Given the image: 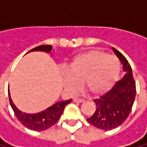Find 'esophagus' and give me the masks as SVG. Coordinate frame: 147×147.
Masks as SVG:
<instances>
[{"label": "esophagus", "mask_w": 147, "mask_h": 147, "mask_svg": "<svg viewBox=\"0 0 147 147\" xmlns=\"http://www.w3.org/2000/svg\"><path fill=\"white\" fill-rule=\"evenodd\" d=\"M73 101L76 103H83L84 102V100H81V99H74Z\"/></svg>", "instance_id": "1"}]
</instances>
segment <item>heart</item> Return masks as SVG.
Instances as JSON below:
<instances>
[{"label":"heart","instance_id":"b5f03b06","mask_svg":"<svg viewBox=\"0 0 147 147\" xmlns=\"http://www.w3.org/2000/svg\"><path fill=\"white\" fill-rule=\"evenodd\" d=\"M64 75V82L70 93L76 92L83 82V88L91 96L102 95L117 80L121 64L117 58L100 50H90L76 55Z\"/></svg>","mask_w":147,"mask_h":147}]
</instances>
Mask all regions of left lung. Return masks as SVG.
Masks as SVG:
<instances>
[{
  "instance_id": "obj_1",
  "label": "left lung",
  "mask_w": 147,
  "mask_h": 147,
  "mask_svg": "<svg viewBox=\"0 0 147 147\" xmlns=\"http://www.w3.org/2000/svg\"><path fill=\"white\" fill-rule=\"evenodd\" d=\"M114 53L123 64V77L100 99L94 100L96 110L87 121L102 130H111L122 125L128 118L135 99L136 88L132 69L127 59L112 47Z\"/></svg>"
}]
</instances>
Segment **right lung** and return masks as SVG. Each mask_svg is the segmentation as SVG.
<instances>
[{"instance_id": "obj_1", "label": "right lung", "mask_w": 147, "mask_h": 147, "mask_svg": "<svg viewBox=\"0 0 147 147\" xmlns=\"http://www.w3.org/2000/svg\"><path fill=\"white\" fill-rule=\"evenodd\" d=\"M35 51H41V52L51 53V52L53 51V46L50 45L39 46L31 49L30 52H35ZM8 96H9V101L11 104V106L14 111L15 116L18 118V120L24 127L34 131H43L52 127L53 125H54L60 118L65 105L71 102V99L67 100L58 101L53 104V105H51L50 107L47 108L44 111H42L38 113L30 114V113L23 112L16 107V105L12 100L9 89H8Z\"/></svg>"}]
</instances>
